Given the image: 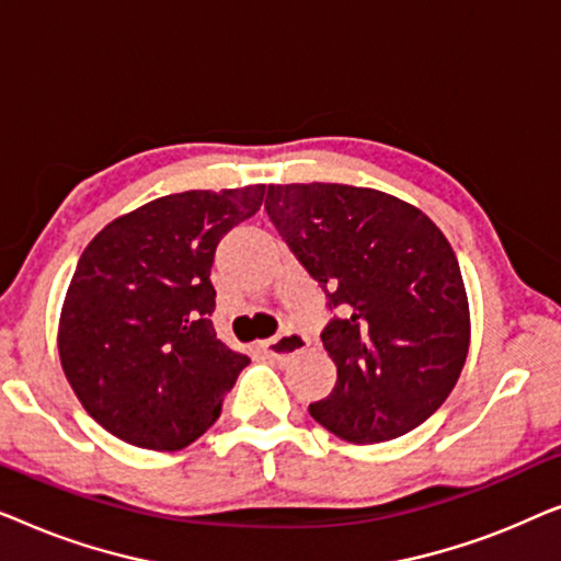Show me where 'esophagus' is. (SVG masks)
<instances>
[{
  "label": "esophagus",
  "mask_w": 561,
  "mask_h": 561,
  "mask_svg": "<svg viewBox=\"0 0 561 561\" xmlns=\"http://www.w3.org/2000/svg\"><path fill=\"white\" fill-rule=\"evenodd\" d=\"M306 347H309V342H306V336L298 332H288L283 336H275V340L260 342V350H263L267 357L278 359V363H288L290 357L301 355Z\"/></svg>",
  "instance_id": "1"
}]
</instances>
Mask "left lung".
Returning a JSON list of instances; mask_svg holds the SVG:
<instances>
[{
	"label": "left lung",
	"instance_id": "1",
	"mask_svg": "<svg viewBox=\"0 0 561 561\" xmlns=\"http://www.w3.org/2000/svg\"><path fill=\"white\" fill-rule=\"evenodd\" d=\"M265 211L336 311L321 332L336 386L311 416L355 444L424 424L470 350L462 273L442 229L401 198L342 183L267 186Z\"/></svg>",
	"mask_w": 561,
	"mask_h": 561
}]
</instances>
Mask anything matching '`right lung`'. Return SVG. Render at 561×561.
I'll use <instances>...</instances> for the list:
<instances>
[{
    "instance_id": "obj_1",
    "label": "right lung",
    "mask_w": 561,
    "mask_h": 561,
    "mask_svg": "<svg viewBox=\"0 0 561 561\" xmlns=\"http://www.w3.org/2000/svg\"><path fill=\"white\" fill-rule=\"evenodd\" d=\"M265 186L183 191L106 225L76 265L58 324L60 365L117 439L175 451L219 419L248 355L214 332V252Z\"/></svg>"
}]
</instances>
